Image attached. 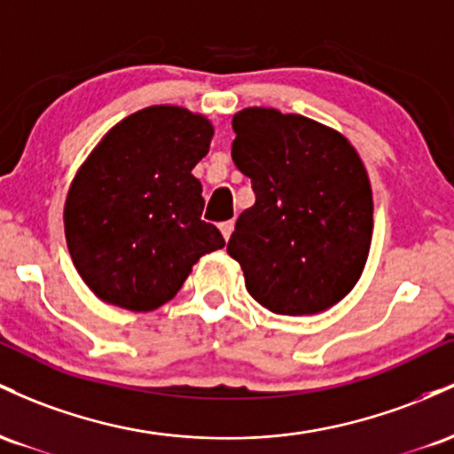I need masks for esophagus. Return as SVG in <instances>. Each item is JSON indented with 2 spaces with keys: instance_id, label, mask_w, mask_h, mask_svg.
Here are the masks:
<instances>
[{
  "instance_id": "34e87169",
  "label": "esophagus",
  "mask_w": 454,
  "mask_h": 454,
  "mask_svg": "<svg viewBox=\"0 0 454 454\" xmlns=\"http://www.w3.org/2000/svg\"><path fill=\"white\" fill-rule=\"evenodd\" d=\"M233 227H236V223H233V221H225V223H221V225H218V229H221V233H223V238H225V240L231 238Z\"/></svg>"
}]
</instances>
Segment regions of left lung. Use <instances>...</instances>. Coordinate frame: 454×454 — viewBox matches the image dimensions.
Here are the masks:
<instances>
[{
	"label": "left lung",
	"instance_id": "1",
	"mask_svg": "<svg viewBox=\"0 0 454 454\" xmlns=\"http://www.w3.org/2000/svg\"><path fill=\"white\" fill-rule=\"evenodd\" d=\"M231 159L251 177L254 206L240 214L227 253L248 294L278 315L322 313L363 274L373 197L356 150L328 126L277 109L233 115Z\"/></svg>",
	"mask_w": 454,
	"mask_h": 454
}]
</instances>
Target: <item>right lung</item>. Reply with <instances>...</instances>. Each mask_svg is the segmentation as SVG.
Listing matches in <instances>:
<instances>
[{
    "instance_id": "right-lung-1",
    "label": "right lung",
    "mask_w": 454,
    "mask_h": 454,
    "mask_svg": "<svg viewBox=\"0 0 454 454\" xmlns=\"http://www.w3.org/2000/svg\"><path fill=\"white\" fill-rule=\"evenodd\" d=\"M212 124L182 106H150L109 130L70 184L64 229L70 257L105 302L154 310L180 292L201 254L225 247L201 221L192 167Z\"/></svg>"
}]
</instances>
